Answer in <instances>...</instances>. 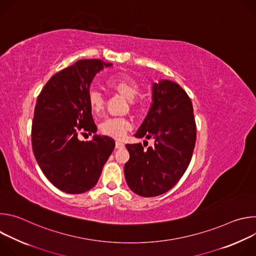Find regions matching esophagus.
Segmentation results:
<instances>
[{"label":"esophagus","mask_w":256,"mask_h":256,"mask_svg":"<svg viewBox=\"0 0 256 256\" xmlns=\"http://www.w3.org/2000/svg\"><path fill=\"white\" fill-rule=\"evenodd\" d=\"M116 149H124V144L122 142L116 140Z\"/></svg>","instance_id":"34e87169"}]
</instances>
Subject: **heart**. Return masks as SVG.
<instances>
[{"label":"heart","instance_id":"heart-1","mask_svg":"<svg viewBox=\"0 0 256 256\" xmlns=\"http://www.w3.org/2000/svg\"><path fill=\"white\" fill-rule=\"evenodd\" d=\"M106 86L112 91L130 100V104L134 107L136 105L134 98L140 93V85L132 76L126 74L112 76L107 79ZM87 101L93 114L99 116L103 114L105 99L100 92L93 89L90 90ZM130 128L132 124L124 118H108L100 126V130L103 134L114 138H122Z\"/></svg>","mask_w":256,"mask_h":256}]
</instances>
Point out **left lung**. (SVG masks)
<instances>
[{"label":"left lung","mask_w":256,"mask_h":256,"mask_svg":"<svg viewBox=\"0 0 256 256\" xmlns=\"http://www.w3.org/2000/svg\"><path fill=\"white\" fill-rule=\"evenodd\" d=\"M134 136L155 142L147 150L142 144H126L128 188L144 198L165 194L184 174L194 149L196 126L188 93L169 80L153 83L152 106Z\"/></svg>","instance_id":"left-lung-1"}]
</instances>
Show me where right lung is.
Segmentation results:
<instances>
[{
	"instance_id": "obj_1",
	"label": "right lung",
	"mask_w": 256,
	"mask_h": 256,
	"mask_svg": "<svg viewBox=\"0 0 256 256\" xmlns=\"http://www.w3.org/2000/svg\"><path fill=\"white\" fill-rule=\"evenodd\" d=\"M112 64L80 60L54 74L38 97L32 122V150L46 177L60 190L83 194L99 179L116 142L95 134L80 140V132H97L87 97L93 78Z\"/></svg>"
}]
</instances>
